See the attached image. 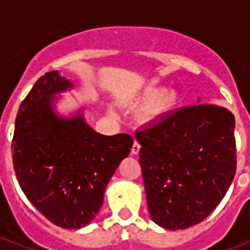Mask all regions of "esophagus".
I'll list each match as a JSON object with an SVG mask.
<instances>
[{
  "label": "esophagus",
  "instance_id": "34e87169",
  "mask_svg": "<svg viewBox=\"0 0 250 250\" xmlns=\"http://www.w3.org/2000/svg\"><path fill=\"white\" fill-rule=\"evenodd\" d=\"M139 150H140V144H139L137 141H135L132 145V148H131V154H132V156H136L137 153H139Z\"/></svg>",
  "mask_w": 250,
  "mask_h": 250
}]
</instances>
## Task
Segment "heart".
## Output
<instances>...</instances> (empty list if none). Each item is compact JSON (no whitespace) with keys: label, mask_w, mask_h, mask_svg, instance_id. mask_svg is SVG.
I'll return each instance as SVG.
<instances>
[{"label":"heart","mask_w":250,"mask_h":250,"mask_svg":"<svg viewBox=\"0 0 250 250\" xmlns=\"http://www.w3.org/2000/svg\"><path fill=\"white\" fill-rule=\"evenodd\" d=\"M140 100L148 102L145 106L146 119H160L176 107L179 96L175 90H167L161 86H146L141 92Z\"/></svg>","instance_id":"b5f03b06"}]
</instances>
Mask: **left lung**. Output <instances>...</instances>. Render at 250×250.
<instances>
[{"label": "left lung", "instance_id": "obj_1", "mask_svg": "<svg viewBox=\"0 0 250 250\" xmlns=\"http://www.w3.org/2000/svg\"><path fill=\"white\" fill-rule=\"evenodd\" d=\"M233 131V114L215 105L182 107L136 131L154 223L186 229L219 205L236 172Z\"/></svg>", "mask_w": 250, "mask_h": 250}]
</instances>
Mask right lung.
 I'll list each match as a JSON object with an SVG mask.
<instances>
[{
	"label": "right lung",
	"instance_id": "obj_1",
	"mask_svg": "<svg viewBox=\"0 0 250 250\" xmlns=\"http://www.w3.org/2000/svg\"><path fill=\"white\" fill-rule=\"evenodd\" d=\"M74 88L58 71L37 80L19 106L11 148L23 193L62 229H83L104 204L107 183L132 148L128 133L96 132L80 107L67 117L56 104Z\"/></svg>",
	"mask_w": 250,
	"mask_h": 250
}]
</instances>
